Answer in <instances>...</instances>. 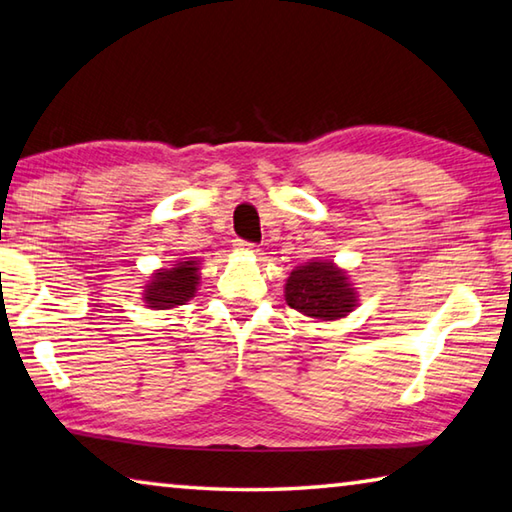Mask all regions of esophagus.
<instances>
[{
	"mask_svg": "<svg viewBox=\"0 0 512 512\" xmlns=\"http://www.w3.org/2000/svg\"><path fill=\"white\" fill-rule=\"evenodd\" d=\"M235 246L241 250H250V253H257V246L250 244V241H246V239H237Z\"/></svg>",
	"mask_w": 512,
	"mask_h": 512,
	"instance_id": "esophagus-1",
	"label": "esophagus"
}]
</instances>
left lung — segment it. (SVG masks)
I'll return each mask as SVG.
<instances>
[{"label": "left lung", "mask_w": 512, "mask_h": 512, "mask_svg": "<svg viewBox=\"0 0 512 512\" xmlns=\"http://www.w3.org/2000/svg\"><path fill=\"white\" fill-rule=\"evenodd\" d=\"M286 302L309 318L338 320L356 306V293L331 262H309L288 277Z\"/></svg>", "instance_id": "obj_1"}]
</instances>
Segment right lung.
<instances>
[{
	"label": "right lung",
	"mask_w": 512,
	"mask_h": 512,
	"mask_svg": "<svg viewBox=\"0 0 512 512\" xmlns=\"http://www.w3.org/2000/svg\"><path fill=\"white\" fill-rule=\"evenodd\" d=\"M197 266L190 262L176 264L170 271L156 273L154 282H150L145 291V302L152 309H172L181 306L197 293Z\"/></svg>",
	"instance_id": "right-lung-1"
}]
</instances>
